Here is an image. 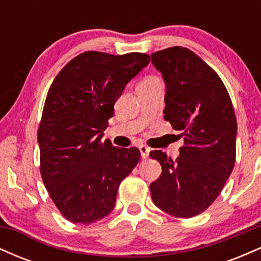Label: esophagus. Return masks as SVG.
<instances>
[{
  "instance_id": "obj_1",
  "label": "esophagus",
  "mask_w": 261,
  "mask_h": 261,
  "mask_svg": "<svg viewBox=\"0 0 261 261\" xmlns=\"http://www.w3.org/2000/svg\"><path fill=\"white\" fill-rule=\"evenodd\" d=\"M140 152H141V157H142L143 160H146V158H147L148 154H149V148L147 147V146L141 145L140 146Z\"/></svg>"
}]
</instances>
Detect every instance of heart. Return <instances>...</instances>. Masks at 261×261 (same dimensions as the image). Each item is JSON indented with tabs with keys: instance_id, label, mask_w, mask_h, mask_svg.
<instances>
[{
	"instance_id": "1",
	"label": "heart",
	"mask_w": 261,
	"mask_h": 261,
	"mask_svg": "<svg viewBox=\"0 0 261 261\" xmlns=\"http://www.w3.org/2000/svg\"><path fill=\"white\" fill-rule=\"evenodd\" d=\"M157 82H160V81H158L157 79H154V77H149V79L143 81L142 83H157Z\"/></svg>"
}]
</instances>
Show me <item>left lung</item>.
Segmentation results:
<instances>
[{
  "mask_svg": "<svg viewBox=\"0 0 261 261\" xmlns=\"http://www.w3.org/2000/svg\"><path fill=\"white\" fill-rule=\"evenodd\" d=\"M152 62L166 82L164 119L184 139L173 161L162 151L149 155L162 166L149 185L154 205L178 218L201 214L220 195L236 163L237 119L222 80L187 47L155 51Z\"/></svg>",
  "mask_w": 261,
  "mask_h": 261,
  "instance_id": "1",
  "label": "left lung"
}]
</instances>
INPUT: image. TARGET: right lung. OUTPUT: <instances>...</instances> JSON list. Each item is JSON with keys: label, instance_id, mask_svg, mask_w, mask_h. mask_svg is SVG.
<instances>
[{"label": "right lung", "instance_id": "add662e5", "mask_svg": "<svg viewBox=\"0 0 261 261\" xmlns=\"http://www.w3.org/2000/svg\"><path fill=\"white\" fill-rule=\"evenodd\" d=\"M149 60L142 53L85 51L50 86L38 128L40 174L55 206L72 223L108 216L119 185L139 163V148L114 147L101 137L126 83Z\"/></svg>", "mask_w": 261, "mask_h": 261}]
</instances>
